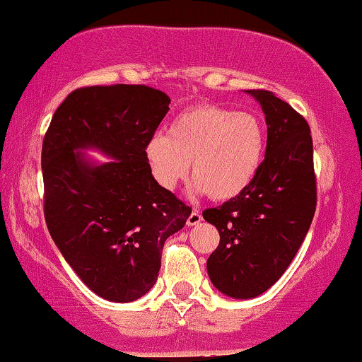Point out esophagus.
<instances>
[{
    "instance_id": "1",
    "label": "esophagus",
    "mask_w": 362,
    "mask_h": 362,
    "mask_svg": "<svg viewBox=\"0 0 362 362\" xmlns=\"http://www.w3.org/2000/svg\"><path fill=\"white\" fill-rule=\"evenodd\" d=\"M200 221H202V215H200V211L194 210L191 213V216L187 218V226H197Z\"/></svg>"
}]
</instances>
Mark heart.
<instances>
[{"mask_svg":"<svg viewBox=\"0 0 362 362\" xmlns=\"http://www.w3.org/2000/svg\"><path fill=\"white\" fill-rule=\"evenodd\" d=\"M266 132L250 112L197 105L177 114L167 136L153 134L146 144L152 175L167 191L189 171L194 189L211 200H230L252 185L263 165Z\"/></svg>","mask_w":362,"mask_h":362,"instance_id":"1","label":"heart"}]
</instances>
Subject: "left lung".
<instances>
[{
  "mask_svg": "<svg viewBox=\"0 0 362 362\" xmlns=\"http://www.w3.org/2000/svg\"><path fill=\"white\" fill-rule=\"evenodd\" d=\"M247 93L262 105L268 127L263 165L240 195L202 213L220 233V245L206 259L210 281L237 300L258 297L281 279L316 210L306 120L269 91Z\"/></svg>",
  "mask_w": 362,
  "mask_h": 362,
  "instance_id": "obj_1",
  "label": "left lung"
}]
</instances>
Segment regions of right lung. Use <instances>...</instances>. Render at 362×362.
I'll return each mask as SVG.
<instances>
[{
	"mask_svg": "<svg viewBox=\"0 0 362 362\" xmlns=\"http://www.w3.org/2000/svg\"><path fill=\"white\" fill-rule=\"evenodd\" d=\"M170 103L144 85L80 88L59 105L43 141L49 234L85 286L115 303L153 287L165 240L191 215L146 157ZM86 150L111 160L99 163Z\"/></svg>",
	"mask_w": 362,
	"mask_h": 362,
	"instance_id": "1",
	"label": "right lung"
}]
</instances>
